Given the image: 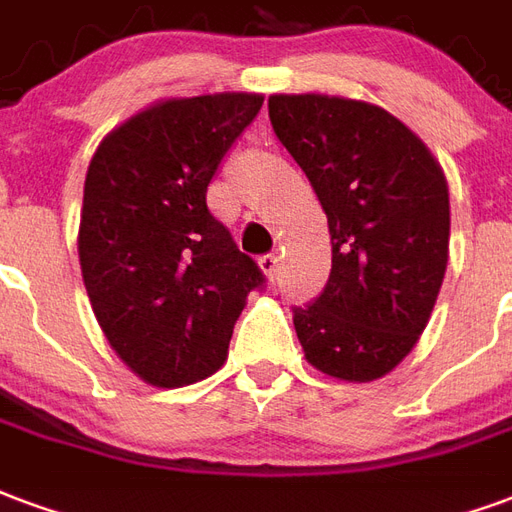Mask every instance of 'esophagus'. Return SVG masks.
<instances>
[{"label":"esophagus","instance_id":"34e87169","mask_svg":"<svg viewBox=\"0 0 512 512\" xmlns=\"http://www.w3.org/2000/svg\"><path fill=\"white\" fill-rule=\"evenodd\" d=\"M278 256H275V253H267V256H261L259 259V267H261V272H264V275H267V278H270V281H275V278H278Z\"/></svg>","mask_w":512,"mask_h":512}]
</instances>
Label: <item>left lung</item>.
Masks as SVG:
<instances>
[{"mask_svg": "<svg viewBox=\"0 0 512 512\" xmlns=\"http://www.w3.org/2000/svg\"><path fill=\"white\" fill-rule=\"evenodd\" d=\"M270 122L333 242L324 292L294 308L305 360L343 382L382 379L414 349L445 281V171L401 119L363 100L272 95Z\"/></svg>", "mask_w": 512, "mask_h": 512, "instance_id": "obj_1", "label": "left lung"}]
</instances>
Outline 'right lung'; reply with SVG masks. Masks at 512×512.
Segmentation results:
<instances>
[{"mask_svg": "<svg viewBox=\"0 0 512 512\" xmlns=\"http://www.w3.org/2000/svg\"><path fill=\"white\" fill-rule=\"evenodd\" d=\"M264 98L220 92L138 111L89 163L78 259L111 349L155 387L218 371L259 264L207 210V188Z\"/></svg>", "mask_w": 512, "mask_h": 512, "instance_id": "add662e5", "label": "right lung"}]
</instances>
